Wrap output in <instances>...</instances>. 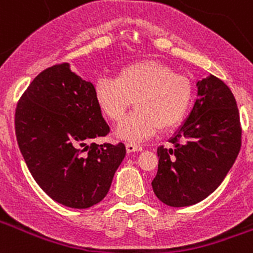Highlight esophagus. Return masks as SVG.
Instances as JSON below:
<instances>
[{
	"instance_id": "34e87169",
	"label": "esophagus",
	"mask_w": 253,
	"mask_h": 253,
	"mask_svg": "<svg viewBox=\"0 0 253 253\" xmlns=\"http://www.w3.org/2000/svg\"><path fill=\"white\" fill-rule=\"evenodd\" d=\"M143 149L142 146L135 144V143H126V151L128 153H133V152H140Z\"/></svg>"
}]
</instances>
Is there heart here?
<instances>
[{
    "label": "heart",
    "mask_w": 253,
    "mask_h": 253,
    "mask_svg": "<svg viewBox=\"0 0 253 253\" xmlns=\"http://www.w3.org/2000/svg\"><path fill=\"white\" fill-rule=\"evenodd\" d=\"M95 99L113 122H120L134 101L137 110L118 126L116 134L137 142L153 137L161 128L169 130L184 122L194 101V86L171 67L144 60L120 68L115 78H99Z\"/></svg>",
    "instance_id": "1"
}]
</instances>
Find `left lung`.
Here are the masks:
<instances>
[{
  "mask_svg": "<svg viewBox=\"0 0 253 253\" xmlns=\"http://www.w3.org/2000/svg\"><path fill=\"white\" fill-rule=\"evenodd\" d=\"M198 100L184 124L158 147V171L152 187L173 208L200 203L214 193L241 149L240 113L229 87L210 75L196 82Z\"/></svg>",
  "mask_w": 253,
  "mask_h": 253,
  "instance_id": "obj_1",
  "label": "left lung"
}]
</instances>
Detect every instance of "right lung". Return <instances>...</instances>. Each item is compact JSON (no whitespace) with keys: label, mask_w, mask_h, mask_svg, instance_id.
Wrapping results in <instances>:
<instances>
[{"label":"right lung","mask_w":253,"mask_h":253,"mask_svg":"<svg viewBox=\"0 0 253 253\" xmlns=\"http://www.w3.org/2000/svg\"><path fill=\"white\" fill-rule=\"evenodd\" d=\"M15 131L37 184L54 202L75 209L101 202L126 153L123 143H92L110 128L93 84L69 63L44 69L29 84L17 102Z\"/></svg>","instance_id":"right-lung-1"}]
</instances>
